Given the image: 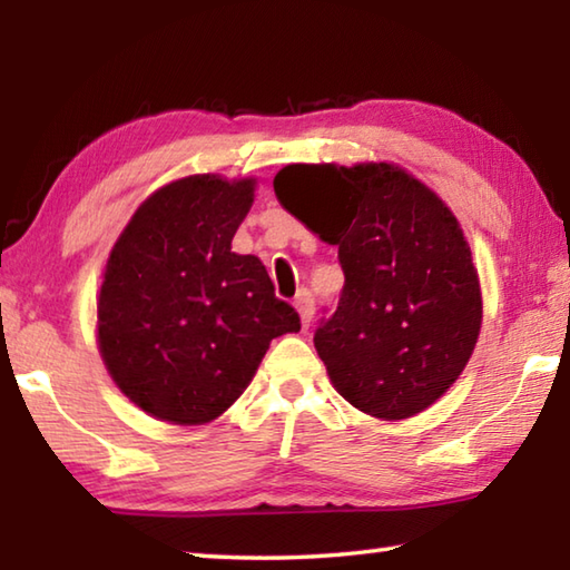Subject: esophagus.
<instances>
[{
	"label": "esophagus",
	"instance_id": "obj_1",
	"mask_svg": "<svg viewBox=\"0 0 570 570\" xmlns=\"http://www.w3.org/2000/svg\"><path fill=\"white\" fill-rule=\"evenodd\" d=\"M294 306H296V312H298V320H302V324L304 326H308V322H312V316H314V296H312V292H298L296 294V298H294Z\"/></svg>",
	"mask_w": 570,
	"mask_h": 570
}]
</instances>
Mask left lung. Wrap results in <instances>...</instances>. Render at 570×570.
Returning <instances> with one entry per match:
<instances>
[{"label": "left lung", "mask_w": 570, "mask_h": 570, "mask_svg": "<svg viewBox=\"0 0 570 570\" xmlns=\"http://www.w3.org/2000/svg\"><path fill=\"white\" fill-rule=\"evenodd\" d=\"M278 204L340 248L344 288L314 346L342 397L407 420L450 390L475 350L482 298L458 218L392 163L286 166Z\"/></svg>", "instance_id": "obj_1"}]
</instances>
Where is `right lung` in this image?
Masks as SVG:
<instances>
[{
    "mask_svg": "<svg viewBox=\"0 0 570 570\" xmlns=\"http://www.w3.org/2000/svg\"><path fill=\"white\" fill-rule=\"evenodd\" d=\"M254 186L220 176L168 183L110 250L98 298L102 362L125 397L163 422L216 420L272 340L302 330L266 266L230 250Z\"/></svg>",
    "mask_w": 570,
    "mask_h": 570,
    "instance_id": "1",
    "label": "right lung"
}]
</instances>
